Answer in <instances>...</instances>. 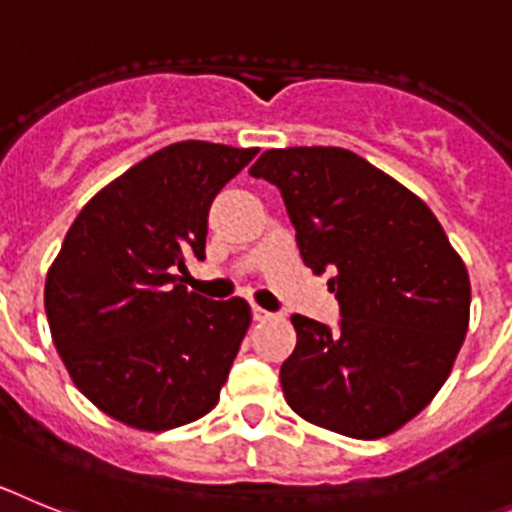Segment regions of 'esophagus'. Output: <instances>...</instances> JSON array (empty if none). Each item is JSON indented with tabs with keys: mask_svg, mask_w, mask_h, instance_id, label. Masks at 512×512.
<instances>
[{
	"mask_svg": "<svg viewBox=\"0 0 512 512\" xmlns=\"http://www.w3.org/2000/svg\"><path fill=\"white\" fill-rule=\"evenodd\" d=\"M268 317H270V311H265L262 306L252 304V319H255V322H265Z\"/></svg>",
	"mask_w": 512,
	"mask_h": 512,
	"instance_id": "34e87169",
	"label": "esophagus"
}]
</instances>
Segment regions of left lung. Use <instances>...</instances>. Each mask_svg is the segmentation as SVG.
Segmentation results:
<instances>
[{
    "instance_id": "obj_1",
    "label": "left lung",
    "mask_w": 512,
    "mask_h": 512,
    "mask_svg": "<svg viewBox=\"0 0 512 512\" xmlns=\"http://www.w3.org/2000/svg\"><path fill=\"white\" fill-rule=\"evenodd\" d=\"M252 177L281 190L301 260L340 304L335 332L293 314L281 386L296 415L384 438L430 404L469 327L471 286L441 221L402 182L340 146L268 149Z\"/></svg>"
}]
</instances>
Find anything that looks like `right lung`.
Segmentation results:
<instances>
[{
	"mask_svg": "<svg viewBox=\"0 0 512 512\" xmlns=\"http://www.w3.org/2000/svg\"><path fill=\"white\" fill-rule=\"evenodd\" d=\"M257 149L180 141L79 211L46 275V317L71 381L128 428H180L216 407L252 311L180 283L206 257L208 208Z\"/></svg>",
	"mask_w": 512,
	"mask_h": 512,
	"instance_id": "right-lung-1",
	"label": "right lung"
}]
</instances>
